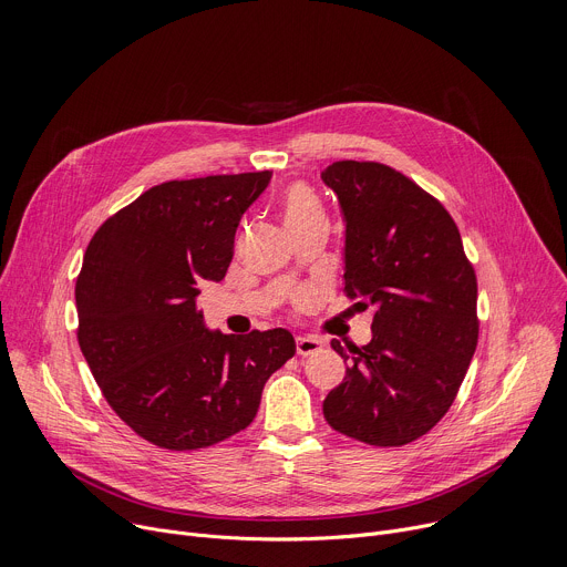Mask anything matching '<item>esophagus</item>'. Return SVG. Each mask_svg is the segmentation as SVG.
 <instances>
[{"mask_svg": "<svg viewBox=\"0 0 567 567\" xmlns=\"http://www.w3.org/2000/svg\"><path fill=\"white\" fill-rule=\"evenodd\" d=\"M323 348V343L317 339V337H296V352L300 357H307V354H315Z\"/></svg>", "mask_w": 567, "mask_h": 567, "instance_id": "34e87169", "label": "esophagus"}]
</instances>
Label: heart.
Returning a JSON list of instances; mask_svg holds the SVG:
<instances>
[{
  "mask_svg": "<svg viewBox=\"0 0 567 567\" xmlns=\"http://www.w3.org/2000/svg\"><path fill=\"white\" fill-rule=\"evenodd\" d=\"M282 215L291 233L326 221V210L319 196L302 183L287 187V192L282 194Z\"/></svg>",
  "mask_w": 567,
  "mask_h": 567,
  "instance_id": "b5f03b06",
  "label": "heart"
}]
</instances>
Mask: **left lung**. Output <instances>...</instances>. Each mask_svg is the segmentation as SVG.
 Masks as SVG:
<instances>
[{
  "label": "left lung",
  "mask_w": 567,
  "mask_h": 567,
  "mask_svg": "<svg viewBox=\"0 0 567 567\" xmlns=\"http://www.w3.org/2000/svg\"><path fill=\"white\" fill-rule=\"evenodd\" d=\"M321 178L346 219V293L373 307L367 346L332 348L346 378L323 400L332 430L378 447L427 434L452 406L477 348V276L443 203L371 161Z\"/></svg>",
  "instance_id": "8db88e82"
}]
</instances>
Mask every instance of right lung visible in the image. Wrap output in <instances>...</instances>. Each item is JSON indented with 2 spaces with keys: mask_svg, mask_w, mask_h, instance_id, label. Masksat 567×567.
Returning a JSON list of instances; mask_svg holds the SVG:
<instances>
[{
  "mask_svg": "<svg viewBox=\"0 0 567 567\" xmlns=\"http://www.w3.org/2000/svg\"><path fill=\"white\" fill-rule=\"evenodd\" d=\"M271 172L167 181L92 235L76 278L79 346L115 414L148 443L187 452L246 430L296 352L282 330L210 332L196 310L221 280L235 230Z\"/></svg>",
  "mask_w": 567,
  "mask_h": 567,
  "instance_id": "add662e5",
  "label": "right lung"
}]
</instances>
